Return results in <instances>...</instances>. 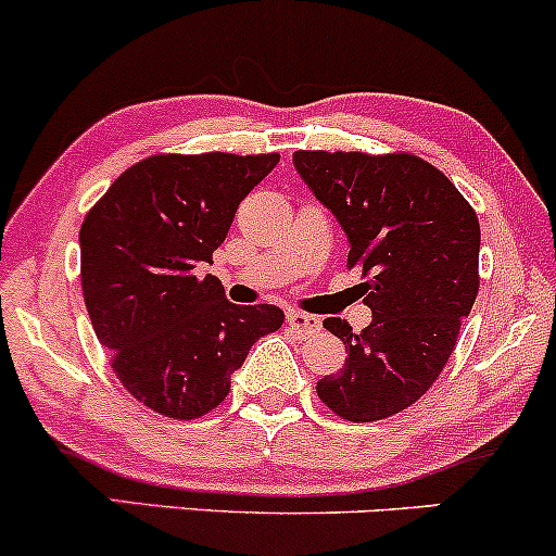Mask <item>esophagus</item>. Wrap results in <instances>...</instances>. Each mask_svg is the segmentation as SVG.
<instances>
[{"label": "esophagus", "mask_w": 556, "mask_h": 556, "mask_svg": "<svg viewBox=\"0 0 556 556\" xmlns=\"http://www.w3.org/2000/svg\"><path fill=\"white\" fill-rule=\"evenodd\" d=\"M286 324H289V328L296 333V337H309V333L320 331V320L304 313H289L286 315Z\"/></svg>", "instance_id": "esophagus-1"}]
</instances>
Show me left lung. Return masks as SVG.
I'll return each instance as SVG.
<instances>
[{
	"mask_svg": "<svg viewBox=\"0 0 556 556\" xmlns=\"http://www.w3.org/2000/svg\"><path fill=\"white\" fill-rule=\"evenodd\" d=\"M294 166L350 238L348 267H363L374 320L324 328L348 350L318 397L355 424L414 405L443 374L480 289V223L443 172L414 153L296 151Z\"/></svg>",
	"mask_w": 556,
	"mask_h": 556,
	"instance_id": "8db88e82",
	"label": "left lung"
}]
</instances>
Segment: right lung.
<instances>
[{"label":"right lung","mask_w":556,"mask_h":556,"mask_svg":"<svg viewBox=\"0 0 556 556\" xmlns=\"http://www.w3.org/2000/svg\"><path fill=\"white\" fill-rule=\"evenodd\" d=\"M278 153H156L118 175L79 230L81 291L124 390L169 419H199L230 392L276 304H232L199 267Z\"/></svg>","instance_id":"add662e5"}]
</instances>
